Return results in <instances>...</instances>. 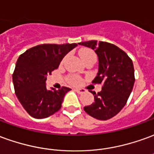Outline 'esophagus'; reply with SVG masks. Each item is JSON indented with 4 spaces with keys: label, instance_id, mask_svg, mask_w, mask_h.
Segmentation results:
<instances>
[{
    "label": "esophagus",
    "instance_id": "1",
    "mask_svg": "<svg viewBox=\"0 0 154 154\" xmlns=\"http://www.w3.org/2000/svg\"><path fill=\"white\" fill-rule=\"evenodd\" d=\"M76 92H77V93H79V94H82V93H84V92H86V90H84V89H81V88H77V89H76Z\"/></svg>",
    "mask_w": 154,
    "mask_h": 154
}]
</instances>
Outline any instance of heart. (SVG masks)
<instances>
[{"label":"heart","instance_id":"1","mask_svg":"<svg viewBox=\"0 0 154 154\" xmlns=\"http://www.w3.org/2000/svg\"><path fill=\"white\" fill-rule=\"evenodd\" d=\"M80 57L81 59L82 60V59L86 58V57H95V54L90 50H83V51H82L80 52ZM79 82H80V80L78 78H76V77H73L72 79V82L73 84H77V83H79Z\"/></svg>","mask_w":154,"mask_h":154}]
</instances>
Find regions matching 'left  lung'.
<instances>
[{
	"instance_id": "1",
	"label": "left lung",
	"mask_w": 154,
	"mask_h": 154,
	"mask_svg": "<svg viewBox=\"0 0 154 154\" xmlns=\"http://www.w3.org/2000/svg\"><path fill=\"white\" fill-rule=\"evenodd\" d=\"M78 44L92 48L97 55L98 71L92 82L103 84L97 94L91 92L94 103L84 107V111L92 118L107 120L122 110L132 92L135 82L133 62L113 44L97 41Z\"/></svg>"
}]
</instances>
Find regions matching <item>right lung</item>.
Here are the masks:
<instances>
[{"mask_svg":"<svg viewBox=\"0 0 154 154\" xmlns=\"http://www.w3.org/2000/svg\"><path fill=\"white\" fill-rule=\"evenodd\" d=\"M77 46L76 43L42 44L28 49L17 59L12 75L15 92L32 117L48 118L61 108L71 88L47 89L45 81L47 74L57 69L63 57Z\"/></svg>","mask_w":154,"mask_h":154,"instance_id":"right-lung-1","label":"right lung"}]
</instances>
